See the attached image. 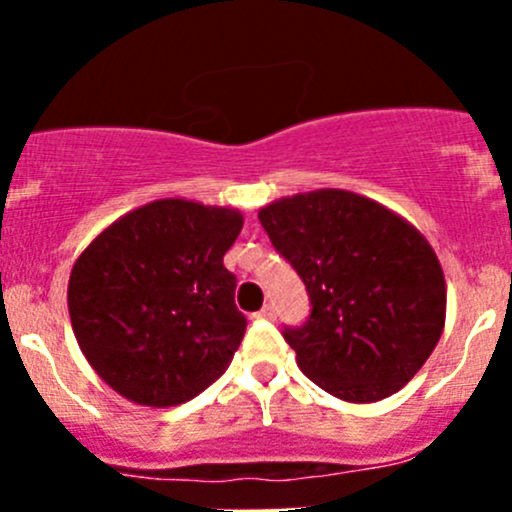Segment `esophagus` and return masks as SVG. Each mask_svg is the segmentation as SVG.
<instances>
[{
  "mask_svg": "<svg viewBox=\"0 0 512 512\" xmlns=\"http://www.w3.org/2000/svg\"><path fill=\"white\" fill-rule=\"evenodd\" d=\"M257 317L267 319V322H272V319L277 317V312H275V307H272V304H265V307H262L260 312H257Z\"/></svg>",
  "mask_w": 512,
  "mask_h": 512,
  "instance_id": "obj_1",
  "label": "esophagus"
}]
</instances>
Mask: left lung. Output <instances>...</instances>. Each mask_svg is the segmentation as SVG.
<instances>
[{"mask_svg":"<svg viewBox=\"0 0 512 512\" xmlns=\"http://www.w3.org/2000/svg\"><path fill=\"white\" fill-rule=\"evenodd\" d=\"M257 218L307 287V322L282 332L304 376L354 404L409 384L446 322V280L426 237L334 188L275 200Z\"/></svg>","mask_w":512,"mask_h":512,"instance_id":"8db88e82","label":"left lung"}]
</instances>
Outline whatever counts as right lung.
Here are the masks:
<instances>
[{
    "label": "right lung",
    "mask_w": 512,
    "mask_h": 512,
    "mask_svg": "<svg viewBox=\"0 0 512 512\" xmlns=\"http://www.w3.org/2000/svg\"><path fill=\"white\" fill-rule=\"evenodd\" d=\"M240 230V210L168 198L118 218L81 252L71 327L113 391L163 409L225 374L247 327L223 265Z\"/></svg>",
    "instance_id": "add662e5"
}]
</instances>
